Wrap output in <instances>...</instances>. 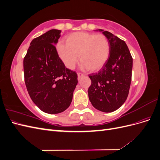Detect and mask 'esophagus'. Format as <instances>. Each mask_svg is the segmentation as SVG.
Returning <instances> with one entry per match:
<instances>
[{
    "label": "esophagus",
    "mask_w": 160,
    "mask_h": 160,
    "mask_svg": "<svg viewBox=\"0 0 160 160\" xmlns=\"http://www.w3.org/2000/svg\"><path fill=\"white\" fill-rule=\"evenodd\" d=\"M77 75H78V79H80V78L81 77H83V76H85V74H83V73H81V72H77Z\"/></svg>",
    "instance_id": "34e87169"
}]
</instances>
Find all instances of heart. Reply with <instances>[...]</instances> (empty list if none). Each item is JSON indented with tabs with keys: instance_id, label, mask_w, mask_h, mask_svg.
<instances>
[{
	"instance_id": "b5f03b06",
	"label": "heart",
	"mask_w": 160,
	"mask_h": 160,
	"mask_svg": "<svg viewBox=\"0 0 160 160\" xmlns=\"http://www.w3.org/2000/svg\"><path fill=\"white\" fill-rule=\"evenodd\" d=\"M66 43H59L58 53L66 67L75 68L79 59L83 69L99 70L107 61L109 54V43L103 34L76 32L67 37Z\"/></svg>"
}]
</instances>
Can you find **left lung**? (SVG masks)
Here are the masks:
<instances>
[{
    "label": "left lung",
    "instance_id": "left-lung-1",
    "mask_svg": "<svg viewBox=\"0 0 160 160\" xmlns=\"http://www.w3.org/2000/svg\"><path fill=\"white\" fill-rule=\"evenodd\" d=\"M102 31L109 43V55L98 72L89 77L91 84L89 99L93 107L103 112L117 110L129 94L133 59L125 42L107 31Z\"/></svg>",
    "mask_w": 160,
    "mask_h": 160
}]
</instances>
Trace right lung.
<instances>
[{
    "mask_svg": "<svg viewBox=\"0 0 160 160\" xmlns=\"http://www.w3.org/2000/svg\"><path fill=\"white\" fill-rule=\"evenodd\" d=\"M61 31L52 29L35 38L24 57L25 82L32 101L45 113H59L69 107L78 83L75 71L65 67L55 44Z\"/></svg>",
    "mask_w": 160,
    "mask_h": 160,
    "instance_id": "obj_1",
    "label": "right lung"
}]
</instances>
